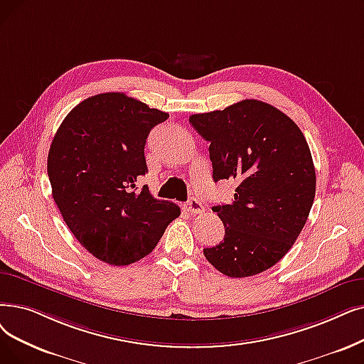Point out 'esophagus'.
<instances>
[{"mask_svg": "<svg viewBox=\"0 0 364 364\" xmlns=\"http://www.w3.org/2000/svg\"><path fill=\"white\" fill-rule=\"evenodd\" d=\"M186 210L191 211L192 214H200L203 211V205H202V202L199 199L191 198V199L187 200V203H186Z\"/></svg>", "mask_w": 364, "mask_h": 364, "instance_id": "34e87169", "label": "esophagus"}]
</instances>
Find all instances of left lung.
I'll return each mask as SVG.
<instances>
[{
    "label": "left lung",
    "mask_w": 364,
    "mask_h": 364,
    "mask_svg": "<svg viewBox=\"0 0 364 364\" xmlns=\"http://www.w3.org/2000/svg\"><path fill=\"white\" fill-rule=\"evenodd\" d=\"M188 122L210 141L214 181L238 184L230 203L213 207L225 238L203 248V256L230 278L269 269L296 242L315 198V168L302 131L257 100L193 114Z\"/></svg>",
    "instance_id": "left-lung-1"
}]
</instances>
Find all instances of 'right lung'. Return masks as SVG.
Masks as SVG:
<instances>
[{
  "instance_id": "add662e5",
  "label": "right lung",
  "mask_w": 364,
  "mask_h": 364,
  "mask_svg": "<svg viewBox=\"0 0 364 364\" xmlns=\"http://www.w3.org/2000/svg\"><path fill=\"white\" fill-rule=\"evenodd\" d=\"M168 113L126 97L100 93L67 114L52 141V195L75 240L114 266L146 257L180 215L176 203L135 183L146 176V139Z\"/></svg>"
}]
</instances>
